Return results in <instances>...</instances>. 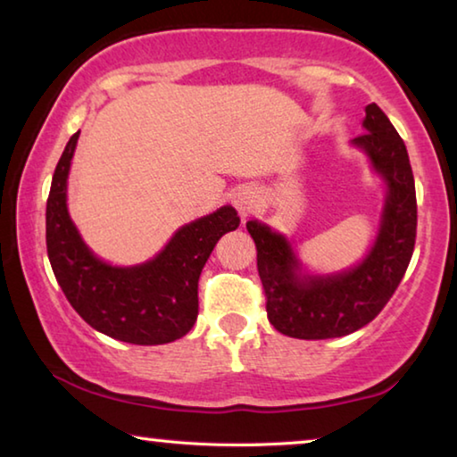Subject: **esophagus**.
Segmentation results:
<instances>
[{
    "mask_svg": "<svg viewBox=\"0 0 457 457\" xmlns=\"http://www.w3.org/2000/svg\"><path fill=\"white\" fill-rule=\"evenodd\" d=\"M230 202H233L237 212L241 214L243 219H247V216L255 212L259 204H262V192L253 186H241V187H237V192L233 194Z\"/></svg>",
    "mask_w": 457,
    "mask_h": 457,
    "instance_id": "1",
    "label": "esophagus"
}]
</instances>
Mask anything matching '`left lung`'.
<instances>
[{
  "mask_svg": "<svg viewBox=\"0 0 457 457\" xmlns=\"http://www.w3.org/2000/svg\"><path fill=\"white\" fill-rule=\"evenodd\" d=\"M361 126L366 135L351 146L368 157L386 195L374 243L360 262L341 271H311L286 235L265 222H247L268 319L294 339H333L366 327L392 298L415 249L417 195L404 140L376 104L366 106Z\"/></svg>",
  "mask_w": 457,
  "mask_h": 457,
  "instance_id": "8db88e82",
  "label": "left lung"
}]
</instances>
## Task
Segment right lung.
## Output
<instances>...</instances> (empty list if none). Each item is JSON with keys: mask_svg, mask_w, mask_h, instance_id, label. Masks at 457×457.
<instances>
[{"mask_svg": "<svg viewBox=\"0 0 457 457\" xmlns=\"http://www.w3.org/2000/svg\"><path fill=\"white\" fill-rule=\"evenodd\" d=\"M79 132L69 138L46 200V251L54 278L77 314L96 331L132 345L181 339L198 319V279L222 235L238 227L233 206H220L175 230L157 255L112 265L83 241L67 208V179Z\"/></svg>", "mask_w": 457, "mask_h": 457, "instance_id": "add662e5", "label": "right lung"}]
</instances>
